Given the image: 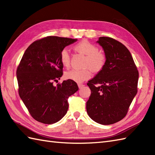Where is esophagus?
Segmentation results:
<instances>
[{
  "label": "esophagus",
  "mask_w": 155,
  "mask_h": 155,
  "mask_svg": "<svg viewBox=\"0 0 155 155\" xmlns=\"http://www.w3.org/2000/svg\"><path fill=\"white\" fill-rule=\"evenodd\" d=\"M84 86V85L83 84H80V83L78 84V88H83Z\"/></svg>",
  "instance_id": "esophagus-1"
}]
</instances>
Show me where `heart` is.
Masks as SVG:
<instances>
[{"label": "heart", "instance_id": "1", "mask_svg": "<svg viewBox=\"0 0 155 155\" xmlns=\"http://www.w3.org/2000/svg\"><path fill=\"white\" fill-rule=\"evenodd\" d=\"M74 49L80 53L86 55L84 69H72L64 73L66 79L71 80L77 83H81L91 77V69L93 72L101 71L106 62V57L103 53L98 51V48L87 41H82L74 46ZM70 54L67 48L62 50L60 61L62 66L68 67L70 64Z\"/></svg>", "mask_w": 155, "mask_h": 155}]
</instances>
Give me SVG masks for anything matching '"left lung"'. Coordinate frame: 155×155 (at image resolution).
I'll list each match as a JSON object with an SVG mask.
<instances>
[{
    "label": "left lung",
    "mask_w": 155,
    "mask_h": 155,
    "mask_svg": "<svg viewBox=\"0 0 155 155\" xmlns=\"http://www.w3.org/2000/svg\"><path fill=\"white\" fill-rule=\"evenodd\" d=\"M97 42L103 49L106 62L87 83L91 94L87 111L96 123L112 124L126 116L137 93L139 72L130 52L121 42L106 37L98 38Z\"/></svg>",
    "instance_id": "1"
}]
</instances>
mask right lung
<instances>
[{"label": "right lung", "mask_w": 155, "mask_h": 155, "mask_svg": "<svg viewBox=\"0 0 155 155\" xmlns=\"http://www.w3.org/2000/svg\"><path fill=\"white\" fill-rule=\"evenodd\" d=\"M77 41L59 37L36 41L23 54L16 71L18 94L31 116L44 124H53L67 114L68 97L78 90L74 81L53 86L62 76V50Z\"/></svg>", "instance_id": "add662e5"}]
</instances>
